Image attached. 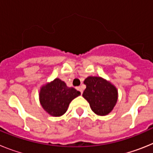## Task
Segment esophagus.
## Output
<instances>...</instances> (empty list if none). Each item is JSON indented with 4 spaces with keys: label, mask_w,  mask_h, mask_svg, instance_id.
<instances>
[{
    "label": "esophagus",
    "mask_w": 153,
    "mask_h": 153,
    "mask_svg": "<svg viewBox=\"0 0 153 153\" xmlns=\"http://www.w3.org/2000/svg\"><path fill=\"white\" fill-rule=\"evenodd\" d=\"M76 90H79V91L81 93V94L83 93V89L81 88V86H78V87H76Z\"/></svg>",
    "instance_id": "1"
}]
</instances>
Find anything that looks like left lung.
<instances>
[{"mask_svg":"<svg viewBox=\"0 0 153 153\" xmlns=\"http://www.w3.org/2000/svg\"><path fill=\"white\" fill-rule=\"evenodd\" d=\"M86 88L83 97L90 103L91 109L99 116L109 114L118 99V91L114 85L100 76H88L84 80Z\"/></svg>","mask_w":153,"mask_h":153,"instance_id":"obj_1","label":"left lung"}]
</instances>
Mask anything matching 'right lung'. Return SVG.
<instances>
[{
  "label": "right lung",
  "mask_w": 153,
  "mask_h": 153,
  "mask_svg": "<svg viewBox=\"0 0 153 153\" xmlns=\"http://www.w3.org/2000/svg\"><path fill=\"white\" fill-rule=\"evenodd\" d=\"M80 95V92L56 78L40 88L39 97L42 107L53 117H60L67 112L69 104L74 98Z\"/></svg>",
  "instance_id": "obj_1"
}]
</instances>
